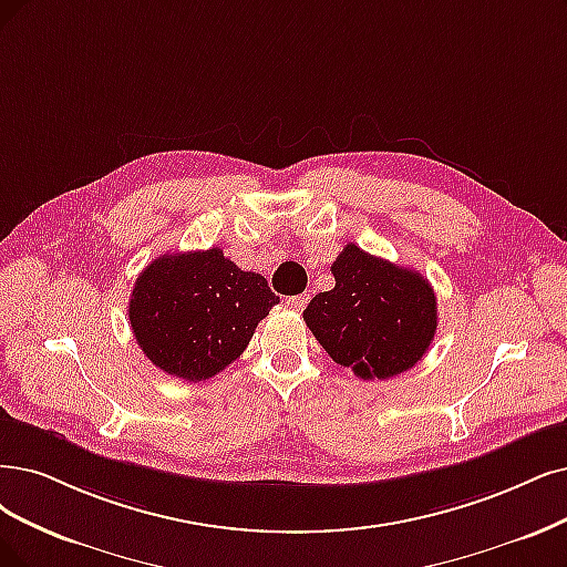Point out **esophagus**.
<instances>
[{
	"mask_svg": "<svg viewBox=\"0 0 567 567\" xmlns=\"http://www.w3.org/2000/svg\"><path fill=\"white\" fill-rule=\"evenodd\" d=\"M285 303H287L291 310H303V308H306V303H308V295L289 297V299H285Z\"/></svg>",
	"mask_w": 567,
	"mask_h": 567,
	"instance_id": "1",
	"label": "esophagus"
}]
</instances>
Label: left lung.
I'll list each match as a JSON object with an SVG mask.
<instances>
[{
	"label": "left lung",
	"mask_w": 567,
	"mask_h": 567,
	"mask_svg": "<svg viewBox=\"0 0 567 567\" xmlns=\"http://www.w3.org/2000/svg\"><path fill=\"white\" fill-rule=\"evenodd\" d=\"M331 272L337 285L303 310L329 358L364 381H385L415 367L436 331L432 285L354 243L343 247Z\"/></svg>",
	"instance_id": "1"
}]
</instances>
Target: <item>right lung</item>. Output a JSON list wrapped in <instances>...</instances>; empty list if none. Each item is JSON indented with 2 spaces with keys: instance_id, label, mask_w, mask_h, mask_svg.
I'll list each match as a JSON object with an SVG mask.
<instances>
[{
  "instance_id": "1",
  "label": "right lung",
  "mask_w": 567,
  "mask_h": 567,
  "mask_svg": "<svg viewBox=\"0 0 567 567\" xmlns=\"http://www.w3.org/2000/svg\"><path fill=\"white\" fill-rule=\"evenodd\" d=\"M278 301L261 272L213 247L154 259L133 287L128 318L146 358L196 383L238 360Z\"/></svg>"
}]
</instances>
